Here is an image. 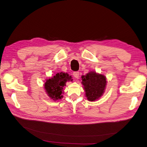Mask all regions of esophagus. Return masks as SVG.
<instances>
[{
  "label": "esophagus",
  "instance_id": "34e87169",
  "mask_svg": "<svg viewBox=\"0 0 147 147\" xmlns=\"http://www.w3.org/2000/svg\"><path fill=\"white\" fill-rule=\"evenodd\" d=\"M79 75H80L79 72H74L73 73L74 77L75 78H78V77H79Z\"/></svg>",
  "mask_w": 147,
  "mask_h": 147
}]
</instances>
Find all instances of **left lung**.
<instances>
[{"label": "left lung", "mask_w": 147, "mask_h": 147, "mask_svg": "<svg viewBox=\"0 0 147 147\" xmlns=\"http://www.w3.org/2000/svg\"><path fill=\"white\" fill-rule=\"evenodd\" d=\"M82 80L88 100L95 101L104 94L107 85V78L104 75L91 71L86 75H82Z\"/></svg>", "instance_id": "8db88e82"}]
</instances>
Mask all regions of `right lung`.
<instances>
[{"label":"right lung","mask_w":147,"mask_h":147,"mask_svg":"<svg viewBox=\"0 0 147 147\" xmlns=\"http://www.w3.org/2000/svg\"><path fill=\"white\" fill-rule=\"evenodd\" d=\"M72 77L65 72L57 73L51 78L46 80L44 84V88L47 95L53 100L61 99L63 96V87L65 86L67 82H72Z\"/></svg>","instance_id":"right-lung-1"}]
</instances>
